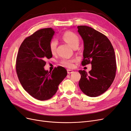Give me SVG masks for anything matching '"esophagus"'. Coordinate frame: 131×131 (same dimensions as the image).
Instances as JSON below:
<instances>
[{
    "label": "esophagus",
    "mask_w": 131,
    "mask_h": 131,
    "mask_svg": "<svg viewBox=\"0 0 131 131\" xmlns=\"http://www.w3.org/2000/svg\"><path fill=\"white\" fill-rule=\"evenodd\" d=\"M67 73H68V74H72L73 73V70H70V69H67Z\"/></svg>",
    "instance_id": "obj_1"
}]
</instances>
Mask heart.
<instances>
[{"label": "heart", "instance_id": "obj_1", "mask_svg": "<svg viewBox=\"0 0 131 131\" xmlns=\"http://www.w3.org/2000/svg\"><path fill=\"white\" fill-rule=\"evenodd\" d=\"M63 40L69 44L71 46L74 47L78 46L79 43V38L78 35L72 31H67L62 35V37ZM57 46V41L56 39L51 40L49 44V50L52 54L56 53ZM76 59L73 58H64L62 59L61 63L62 66L67 68H73L74 66V63Z\"/></svg>", "mask_w": 131, "mask_h": 131}]
</instances>
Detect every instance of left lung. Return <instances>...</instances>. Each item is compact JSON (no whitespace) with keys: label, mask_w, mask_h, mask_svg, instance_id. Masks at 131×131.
I'll use <instances>...</instances> for the list:
<instances>
[{"label":"left lung","mask_w":131,"mask_h":131,"mask_svg":"<svg viewBox=\"0 0 131 131\" xmlns=\"http://www.w3.org/2000/svg\"><path fill=\"white\" fill-rule=\"evenodd\" d=\"M78 28L84 44L81 64H92L88 74L84 70H79L81 74L79 86L87 96L97 97L107 91L115 77L114 50L109 39L100 31L86 26H79Z\"/></svg>","instance_id":"left-lung-1"}]
</instances>
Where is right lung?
Returning <instances> with one entry per match:
<instances>
[{
  "mask_svg": "<svg viewBox=\"0 0 131 131\" xmlns=\"http://www.w3.org/2000/svg\"><path fill=\"white\" fill-rule=\"evenodd\" d=\"M54 33L51 28H47L27 37L19 47L16 61L17 75L23 88L39 101L52 98L67 75V70L61 66L55 67L52 72L43 68L45 59L52 57L49 44Z\"/></svg>",
  "mask_w": 131,
  "mask_h": 131,
  "instance_id": "right-lung-1",
  "label": "right lung"
}]
</instances>
